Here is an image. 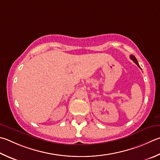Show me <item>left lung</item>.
Returning <instances> with one entry per match:
<instances>
[{
    "instance_id": "obj_1",
    "label": "left lung",
    "mask_w": 160,
    "mask_h": 160,
    "mask_svg": "<svg viewBox=\"0 0 160 160\" xmlns=\"http://www.w3.org/2000/svg\"><path fill=\"white\" fill-rule=\"evenodd\" d=\"M130 58H131V59L132 60H133V62H134L136 64H137V66H138L139 68H141L140 67V66H139V64H138V61H137V59H136V58L133 56V55H130Z\"/></svg>"
}]
</instances>
